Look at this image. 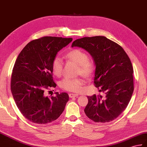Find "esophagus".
I'll use <instances>...</instances> for the list:
<instances>
[{
  "mask_svg": "<svg viewBox=\"0 0 147 147\" xmlns=\"http://www.w3.org/2000/svg\"><path fill=\"white\" fill-rule=\"evenodd\" d=\"M78 96V94H74V93H70L69 94V98H74V97H76V96Z\"/></svg>",
  "mask_w": 147,
  "mask_h": 147,
  "instance_id": "34e87169",
  "label": "esophagus"
}]
</instances>
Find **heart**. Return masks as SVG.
<instances>
[{
  "label": "heart",
  "instance_id": "obj_1",
  "mask_svg": "<svg viewBox=\"0 0 147 147\" xmlns=\"http://www.w3.org/2000/svg\"><path fill=\"white\" fill-rule=\"evenodd\" d=\"M67 57L69 60L74 61L79 65L78 73L81 74L84 77H90L93 73L95 69L94 63L92 60L89 59L88 54L84 51L80 49H75L69 51L67 54ZM63 60L60 56H57L54 58L52 63V70L54 75L60 76L63 73ZM83 81L81 79H71V78H64L61 81L60 86L66 90L70 91H79Z\"/></svg>",
  "mask_w": 147,
  "mask_h": 147
}]
</instances>
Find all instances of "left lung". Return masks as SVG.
<instances>
[{"label":"left lung","mask_w":147,"mask_h":147,"mask_svg":"<svg viewBox=\"0 0 147 147\" xmlns=\"http://www.w3.org/2000/svg\"><path fill=\"white\" fill-rule=\"evenodd\" d=\"M71 47L86 50L96 66L94 83L105 96H88L84 109L87 117L94 122H110L121 115L131 100L134 86V69L124 49L105 36L85 37L75 40Z\"/></svg>","instance_id":"8db88e82"}]
</instances>
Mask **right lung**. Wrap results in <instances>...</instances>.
Returning a JSON list of instances; mask_svg holds the SVG:
<instances>
[{
    "mask_svg": "<svg viewBox=\"0 0 147 147\" xmlns=\"http://www.w3.org/2000/svg\"><path fill=\"white\" fill-rule=\"evenodd\" d=\"M72 38L46 36L33 40L24 47L12 70L11 89L17 107L27 120L37 124L56 120L62 114L69 96L55 93L47 97L44 89L55 88L52 63L57 53Z\"/></svg>",
    "mask_w": 147,
    "mask_h": 147,
    "instance_id": "right-lung-1",
    "label": "right lung"
}]
</instances>
